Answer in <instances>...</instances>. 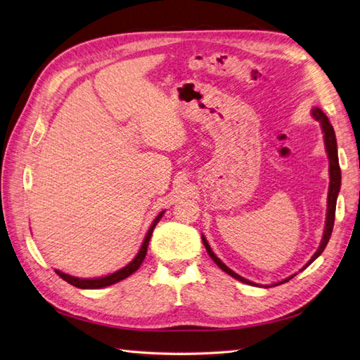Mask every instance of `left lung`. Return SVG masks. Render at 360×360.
Masks as SVG:
<instances>
[{"instance_id":"left-lung-1","label":"left lung","mask_w":360,"mask_h":360,"mask_svg":"<svg viewBox=\"0 0 360 360\" xmlns=\"http://www.w3.org/2000/svg\"><path fill=\"white\" fill-rule=\"evenodd\" d=\"M313 117L317 120L319 123H321L322 126V131H323V139H325V148H326V153H328V160H330V189H328V210H326V221H325V231H323V237H322V242H321V246H319V250L314 252L313 257H311V260L307 263L305 266H303V269H305L308 265H311L319 255H321L325 250L326 243H328L330 237H331V233H333V226H334V215H336V202H338V194H339V189H340V166H339V157H338V141H336V134H334V129L333 126L330 123L328 117H326L321 109L319 108H314L313 109ZM202 240H203V245L206 248L207 254L211 255V259L217 263V266L220 269L225 271L226 274H229L231 277L237 278V281H240L243 283H252L250 281H246V278H243L242 276L236 274L234 271H231L225 263H223L217 255H215L211 250V246L207 245L206 238L202 236ZM295 276V274H294ZM292 277V276H291ZM291 277L285 278L283 282H288ZM283 282H278L277 285H281Z\"/></svg>"}]
</instances>
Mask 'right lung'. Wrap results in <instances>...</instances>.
Listing matches in <instances>:
<instances>
[{
  "instance_id": "1",
  "label": "right lung",
  "mask_w": 360,
  "mask_h": 360,
  "mask_svg": "<svg viewBox=\"0 0 360 360\" xmlns=\"http://www.w3.org/2000/svg\"><path fill=\"white\" fill-rule=\"evenodd\" d=\"M165 214V211L160 212L155 220L153 221V225H150L148 234L145 237V240H143V245L140 248L139 254L135 255V259L129 263V265H126L124 268H122L120 271H115L114 274L110 276H106V277H98V278H78V277H74V276H69V274H65L61 273V271L55 269V273H57L63 281H66L68 283L77 286V288H82V290H98V288H105V286H109V285H114L120 281H123V278L129 277L132 273H135L141 265V262L145 260L146 257V251H148V245H149V240H150V236H153V231L155 228L157 223L160 221V219H162V215Z\"/></svg>"
}]
</instances>
